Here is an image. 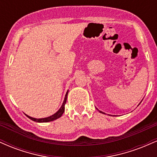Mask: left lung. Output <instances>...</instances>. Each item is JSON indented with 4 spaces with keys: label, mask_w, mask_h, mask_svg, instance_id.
Listing matches in <instances>:
<instances>
[{
    "label": "left lung",
    "mask_w": 157,
    "mask_h": 157,
    "mask_svg": "<svg viewBox=\"0 0 157 157\" xmlns=\"http://www.w3.org/2000/svg\"><path fill=\"white\" fill-rule=\"evenodd\" d=\"M100 111V113H104L103 112H102V111Z\"/></svg>",
    "instance_id": "left-lung-1"
}]
</instances>
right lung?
<instances>
[{"instance_id":"right-lung-1","label":"right lung","mask_w":157,"mask_h":157,"mask_svg":"<svg viewBox=\"0 0 157 157\" xmlns=\"http://www.w3.org/2000/svg\"><path fill=\"white\" fill-rule=\"evenodd\" d=\"M68 91H67V92L66 94V96H65V99H64V101L63 102L62 105H61L60 109L58 110V111H57L55 113H54L53 115H52V116L50 117H45V118H41V119H36V118H33L32 117H29L28 116V115H26L27 117H29L30 119V120H33V121L35 122H51V121H53V120H57V119L60 118L61 116L63 115V113L64 111H65V105H66V100H67V96H68Z\"/></svg>"}]
</instances>
